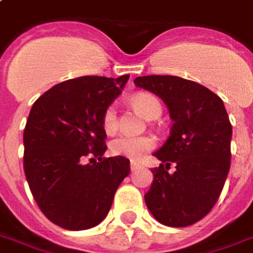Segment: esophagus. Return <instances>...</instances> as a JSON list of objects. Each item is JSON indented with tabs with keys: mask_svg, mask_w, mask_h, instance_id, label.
Segmentation results:
<instances>
[{
	"mask_svg": "<svg viewBox=\"0 0 253 253\" xmlns=\"http://www.w3.org/2000/svg\"><path fill=\"white\" fill-rule=\"evenodd\" d=\"M138 168H139V164H138V162H131V164H130V169H131V171H135Z\"/></svg>",
	"mask_w": 253,
	"mask_h": 253,
	"instance_id": "34e87169",
	"label": "esophagus"
}]
</instances>
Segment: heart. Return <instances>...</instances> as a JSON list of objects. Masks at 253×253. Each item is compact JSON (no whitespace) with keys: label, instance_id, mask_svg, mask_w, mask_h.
<instances>
[{"label":"heart","instance_id":"1","mask_svg":"<svg viewBox=\"0 0 253 253\" xmlns=\"http://www.w3.org/2000/svg\"><path fill=\"white\" fill-rule=\"evenodd\" d=\"M131 104L136 111L142 114L147 119H153L155 115H161L162 107L158 99L150 93H136L131 99ZM102 125L104 131L112 134L118 128V115L114 106H110L104 110L102 117ZM155 147V139L150 135L130 136L121 135L115 138L110 145V151L118 157H125L128 160L138 161Z\"/></svg>","mask_w":253,"mask_h":253}]
</instances>
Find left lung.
I'll return each mask as SVG.
<instances>
[{"mask_svg":"<svg viewBox=\"0 0 253 253\" xmlns=\"http://www.w3.org/2000/svg\"><path fill=\"white\" fill-rule=\"evenodd\" d=\"M134 83L160 96L173 119L169 138L153 154L162 164L151 170L146 205L164 225H193L212 211L231 168L232 125L224 103L207 87L178 76H139ZM171 163L173 174L167 171Z\"/></svg>","mask_w":253,"mask_h":253,"instance_id":"1","label":"left lung"}]
</instances>
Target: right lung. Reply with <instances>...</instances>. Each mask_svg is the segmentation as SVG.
Segmentation results:
<instances>
[{"label":"right lung","instance_id":"1","mask_svg":"<svg viewBox=\"0 0 253 253\" xmlns=\"http://www.w3.org/2000/svg\"><path fill=\"white\" fill-rule=\"evenodd\" d=\"M128 78L67 80L32 106L24 130V171L41 212L64 229L83 231L103 221L130 174L127 158L103 157L107 135L102 125L103 112ZM88 158L98 162L85 164Z\"/></svg>","mask_w":253,"mask_h":253}]
</instances>
